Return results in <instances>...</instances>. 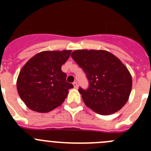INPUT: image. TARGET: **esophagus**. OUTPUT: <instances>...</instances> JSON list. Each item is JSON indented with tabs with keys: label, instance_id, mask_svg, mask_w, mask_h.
I'll return each instance as SVG.
<instances>
[{
	"label": "esophagus",
	"instance_id": "1",
	"mask_svg": "<svg viewBox=\"0 0 151 151\" xmlns=\"http://www.w3.org/2000/svg\"><path fill=\"white\" fill-rule=\"evenodd\" d=\"M73 84L75 88H78V83H77L76 82H74Z\"/></svg>",
	"mask_w": 151,
	"mask_h": 151
}]
</instances>
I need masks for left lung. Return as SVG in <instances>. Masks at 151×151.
Returning a JSON list of instances; mask_svg holds the SVG:
<instances>
[{"label":"left lung","instance_id":"obj_1","mask_svg":"<svg viewBox=\"0 0 151 151\" xmlns=\"http://www.w3.org/2000/svg\"><path fill=\"white\" fill-rule=\"evenodd\" d=\"M71 57L88 79L87 90L78 89L85 105L104 116L122 109L129 100L132 78L120 60L104 50H76Z\"/></svg>","mask_w":151,"mask_h":151}]
</instances>
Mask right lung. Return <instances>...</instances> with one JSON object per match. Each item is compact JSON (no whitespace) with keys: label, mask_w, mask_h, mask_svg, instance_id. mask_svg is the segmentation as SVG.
<instances>
[{"label":"right lung","mask_w":151,"mask_h":151,"mask_svg":"<svg viewBox=\"0 0 151 151\" xmlns=\"http://www.w3.org/2000/svg\"><path fill=\"white\" fill-rule=\"evenodd\" d=\"M71 50L40 52L23 66L17 78L18 94L28 108L48 113L65 101L73 84L66 82L61 66L69 59Z\"/></svg>","instance_id":"right-lung-1"}]
</instances>
